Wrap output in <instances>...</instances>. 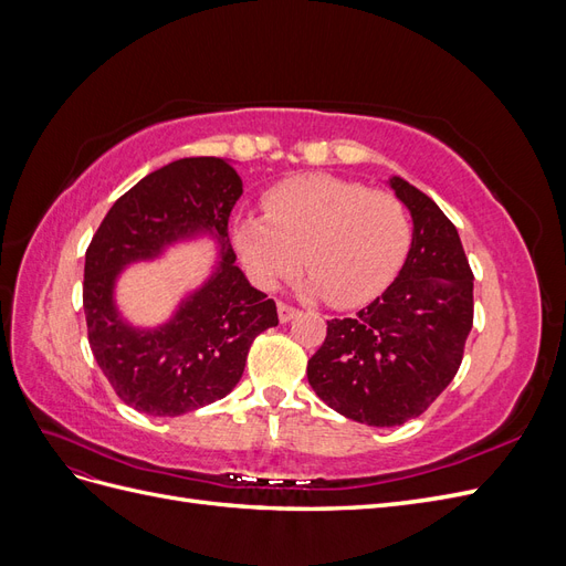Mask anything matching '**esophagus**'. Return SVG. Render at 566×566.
Segmentation results:
<instances>
[{
    "instance_id": "esophagus-1",
    "label": "esophagus",
    "mask_w": 566,
    "mask_h": 566,
    "mask_svg": "<svg viewBox=\"0 0 566 566\" xmlns=\"http://www.w3.org/2000/svg\"><path fill=\"white\" fill-rule=\"evenodd\" d=\"M297 314H300V310H295V306H290V304H285V302H279V321H281V323L293 321Z\"/></svg>"
}]
</instances>
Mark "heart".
<instances>
[{"label":"heart","instance_id":"heart-1","mask_svg":"<svg viewBox=\"0 0 566 566\" xmlns=\"http://www.w3.org/2000/svg\"><path fill=\"white\" fill-rule=\"evenodd\" d=\"M231 243L250 279L279 287L300 262L304 285L337 306H358L387 287L408 248V217L399 198L366 191L331 175L281 181L264 196V217H238Z\"/></svg>","mask_w":566,"mask_h":566}]
</instances>
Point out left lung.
Segmentation results:
<instances>
[{
	"label": "left lung",
	"instance_id": "1",
	"mask_svg": "<svg viewBox=\"0 0 566 566\" xmlns=\"http://www.w3.org/2000/svg\"><path fill=\"white\" fill-rule=\"evenodd\" d=\"M389 186L413 219L399 276L354 318L328 321L306 364L321 401L370 427L418 418L451 385L474 312V276L451 219L406 179Z\"/></svg>",
	"mask_w": 566,
	"mask_h": 566
}]
</instances>
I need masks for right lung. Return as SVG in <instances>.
I'll list each match as a JSON object with an SVG mask.
<instances>
[{
    "mask_svg": "<svg viewBox=\"0 0 566 566\" xmlns=\"http://www.w3.org/2000/svg\"><path fill=\"white\" fill-rule=\"evenodd\" d=\"M243 181L224 158L169 163L117 198L84 256L90 347L115 394L139 413L175 418L224 399L245 368L252 339L279 325L276 302L235 266L229 214ZM210 234L220 260L178 312L156 329L118 314L114 285L129 263Z\"/></svg>",
    "mask_w": 566,
    "mask_h": 566,
    "instance_id": "obj_1",
    "label": "right lung"
}]
</instances>
